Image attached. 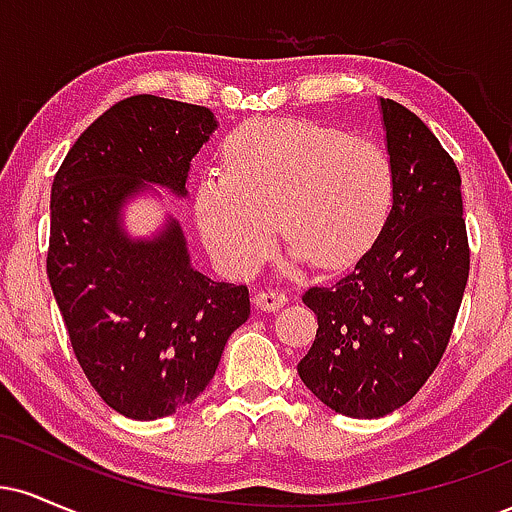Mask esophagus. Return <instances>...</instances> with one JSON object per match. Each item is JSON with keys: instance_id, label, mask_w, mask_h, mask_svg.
Segmentation results:
<instances>
[{"instance_id": "esophagus-1", "label": "esophagus", "mask_w": 512, "mask_h": 512, "mask_svg": "<svg viewBox=\"0 0 512 512\" xmlns=\"http://www.w3.org/2000/svg\"><path fill=\"white\" fill-rule=\"evenodd\" d=\"M252 301H255L257 308L262 310H279L281 305H286V301H289V296L279 289H264V291H257Z\"/></svg>"}]
</instances>
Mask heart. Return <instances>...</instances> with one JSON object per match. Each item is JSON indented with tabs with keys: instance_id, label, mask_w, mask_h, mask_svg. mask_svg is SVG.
I'll use <instances>...</instances> for the list:
<instances>
[{
	"instance_id": "1",
	"label": "heart",
	"mask_w": 512,
	"mask_h": 512,
	"mask_svg": "<svg viewBox=\"0 0 512 512\" xmlns=\"http://www.w3.org/2000/svg\"><path fill=\"white\" fill-rule=\"evenodd\" d=\"M221 168L199 182L195 214L211 252L236 274L272 255L276 228L315 267L354 262L395 204L397 175L383 146L320 122H245L223 142Z\"/></svg>"
}]
</instances>
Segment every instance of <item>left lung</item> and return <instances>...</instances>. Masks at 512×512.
<instances>
[{"label":"left lung","instance_id":"8db88e82","mask_svg":"<svg viewBox=\"0 0 512 512\" xmlns=\"http://www.w3.org/2000/svg\"><path fill=\"white\" fill-rule=\"evenodd\" d=\"M380 110L397 175L390 219L349 274L303 293L317 334L298 375L354 419L392 414L431 378L469 276L460 170L411 110L390 98Z\"/></svg>","mask_w":512,"mask_h":512}]
</instances>
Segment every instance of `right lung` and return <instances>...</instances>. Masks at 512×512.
I'll use <instances>...</instances> for the list:
<instances>
[{"label":"right lung","mask_w":512,"mask_h":512,"mask_svg":"<svg viewBox=\"0 0 512 512\" xmlns=\"http://www.w3.org/2000/svg\"><path fill=\"white\" fill-rule=\"evenodd\" d=\"M216 127L204 105L125 98L84 129L52 180V293L88 383L127 419L195 402L250 317L248 286L197 272L178 221L151 238L122 228L127 199L151 185L187 197L190 161Z\"/></svg>","instance_id":"add662e5"}]
</instances>
